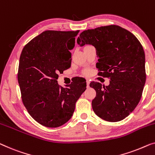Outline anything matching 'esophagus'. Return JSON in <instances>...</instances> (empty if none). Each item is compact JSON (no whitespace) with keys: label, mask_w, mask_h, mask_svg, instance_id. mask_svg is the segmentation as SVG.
I'll list each match as a JSON object with an SVG mask.
<instances>
[{"label":"esophagus","mask_w":155,"mask_h":155,"mask_svg":"<svg viewBox=\"0 0 155 155\" xmlns=\"http://www.w3.org/2000/svg\"><path fill=\"white\" fill-rule=\"evenodd\" d=\"M87 87H89V83H90V82H89V80H87Z\"/></svg>","instance_id":"esophagus-1"}]
</instances>
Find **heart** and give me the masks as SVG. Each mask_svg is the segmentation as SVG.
<instances>
[{"label":"heart","mask_w":155,"mask_h":155,"mask_svg":"<svg viewBox=\"0 0 155 155\" xmlns=\"http://www.w3.org/2000/svg\"><path fill=\"white\" fill-rule=\"evenodd\" d=\"M84 73H85V74H88V73H89V71H84Z\"/></svg>","instance_id":"obj_1"}]
</instances>
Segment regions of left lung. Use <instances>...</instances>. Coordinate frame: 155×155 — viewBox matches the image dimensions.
I'll return each instance as SVG.
<instances>
[{
    "mask_svg": "<svg viewBox=\"0 0 155 155\" xmlns=\"http://www.w3.org/2000/svg\"><path fill=\"white\" fill-rule=\"evenodd\" d=\"M77 43L95 48L98 75L110 78L106 87L96 82L89 84L96 92L91 102L94 112L108 122L124 120L138 104L146 80L140 42L129 31L110 25L84 31Z\"/></svg>",
    "mask_w": 155,
    "mask_h": 155,
    "instance_id": "1",
    "label": "left lung"
}]
</instances>
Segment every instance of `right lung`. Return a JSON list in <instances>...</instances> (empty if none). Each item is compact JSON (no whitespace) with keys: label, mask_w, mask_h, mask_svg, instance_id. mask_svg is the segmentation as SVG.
Masks as SVG:
<instances>
[{"label":"right lung","mask_w":155,"mask_h":155,"mask_svg":"<svg viewBox=\"0 0 155 155\" xmlns=\"http://www.w3.org/2000/svg\"><path fill=\"white\" fill-rule=\"evenodd\" d=\"M78 32L44 31L26 45L20 56L18 82L22 101L30 115L45 127H59L68 122L87 89L84 78L66 88L57 80L59 73L71 67L70 50Z\"/></svg>","instance_id":"right-lung-1"}]
</instances>
